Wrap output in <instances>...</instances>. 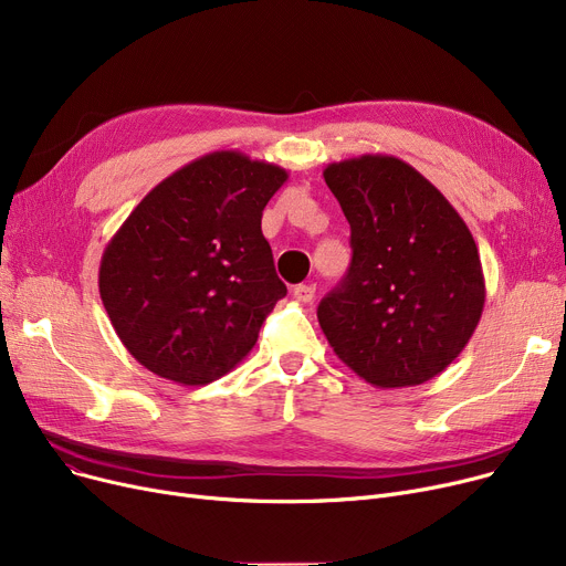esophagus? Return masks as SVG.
<instances>
[{"instance_id": "1", "label": "esophagus", "mask_w": 566, "mask_h": 566, "mask_svg": "<svg viewBox=\"0 0 566 566\" xmlns=\"http://www.w3.org/2000/svg\"><path fill=\"white\" fill-rule=\"evenodd\" d=\"M316 295V286L314 284H298L293 286V298L301 301V303H312Z\"/></svg>"}]
</instances>
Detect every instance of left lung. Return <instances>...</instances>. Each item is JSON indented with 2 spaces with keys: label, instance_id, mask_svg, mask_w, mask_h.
<instances>
[{
  "label": "left lung",
  "instance_id": "obj_1",
  "mask_svg": "<svg viewBox=\"0 0 566 566\" xmlns=\"http://www.w3.org/2000/svg\"><path fill=\"white\" fill-rule=\"evenodd\" d=\"M323 178L350 224L348 273L318 305L337 358L382 390L431 380L470 342L486 286L454 206L395 156L333 163Z\"/></svg>",
  "mask_w": 566,
  "mask_h": 566
}]
</instances>
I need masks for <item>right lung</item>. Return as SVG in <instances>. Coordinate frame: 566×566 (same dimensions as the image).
Returning a JSON list of instances; mask_svg holds the SVG:
<instances>
[{
    "label": "right lung",
    "mask_w": 566,
    "mask_h": 566,
    "mask_svg": "<svg viewBox=\"0 0 566 566\" xmlns=\"http://www.w3.org/2000/svg\"><path fill=\"white\" fill-rule=\"evenodd\" d=\"M286 169L238 151L160 181L107 243L98 289L118 339L160 378L206 385L256 344L286 295L261 233Z\"/></svg>",
    "instance_id": "add662e5"
}]
</instances>
